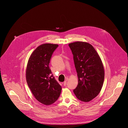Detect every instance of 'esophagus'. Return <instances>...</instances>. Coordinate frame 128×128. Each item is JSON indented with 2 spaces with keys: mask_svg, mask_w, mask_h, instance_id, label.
<instances>
[{
  "mask_svg": "<svg viewBox=\"0 0 128 128\" xmlns=\"http://www.w3.org/2000/svg\"><path fill=\"white\" fill-rule=\"evenodd\" d=\"M66 84H67V80L64 81V82H63V84H64V86H65L66 85Z\"/></svg>",
  "mask_w": 128,
  "mask_h": 128,
  "instance_id": "1",
  "label": "esophagus"
}]
</instances>
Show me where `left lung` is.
<instances>
[{"mask_svg":"<svg viewBox=\"0 0 128 128\" xmlns=\"http://www.w3.org/2000/svg\"><path fill=\"white\" fill-rule=\"evenodd\" d=\"M73 55L78 76V84L74 92L78 99L88 102L100 92L104 80L101 59L89 43L76 42L68 44Z\"/></svg>","mask_w":128,"mask_h":128,"instance_id":"left-lung-1","label":"left lung"}]
</instances>
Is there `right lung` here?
Wrapping results in <instances>:
<instances>
[{
	"label": "right lung",
	"mask_w": 128,
	"mask_h": 128,
	"mask_svg": "<svg viewBox=\"0 0 128 128\" xmlns=\"http://www.w3.org/2000/svg\"><path fill=\"white\" fill-rule=\"evenodd\" d=\"M58 44H44L31 54L27 65L26 78L35 99L46 105L59 97L62 87L54 79L49 67L52 54Z\"/></svg>",
	"instance_id": "right-lung-1"
}]
</instances>
